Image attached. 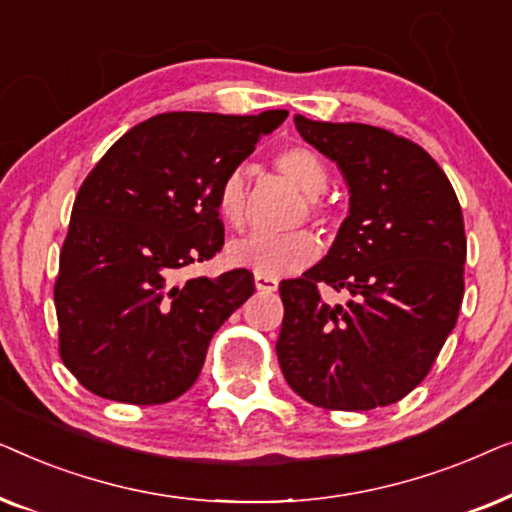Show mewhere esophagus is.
<instances>
[{
    "label": "esophagus",
    "mask_w": 512,
    "mask_h": 512,
    "mask_svg": "<svg viewBox=\"0 0 512 512\" xmlns=\"http://www.w3.org/2000/svg\"><path fill=\"white\" fill-rule=\"evenodd\" d=\"M254 282H256V289L261 293H275L277 286H279L277 279L268 277V275H256Z\"/></svg>",
    "instance_id": "esophagus-1"
}]
</instances>
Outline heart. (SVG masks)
Masks as SVG:
<instances>
[{
	"instance_id": "b5f03b06",
	"label": "heart",
	"mask_w": 512,
	"mask_h": 512,
	"mask_svg": "<svg viewBox=\"0 0 512 512\" xmlns=\"http://www.w3.org/2000/svg\"><path fill=\"white\" fill-rule=\"evenodd\" d=\"M275 167L284 177H289L300 191L307 193L305 209L312 219L324 223L328 209L321 202L319 193H324L328 184V170L317 153L305 146H291L275 156ZM216 214L230 228H242L247 221V177L242 167H233L223 174L214 193ZM319 240L310 230H293V233H251L240 240L230 242L228 261L242 268L254 270L256 275H291L303 270L305 265L317 261Z\"/></svg>"
}]
</instances>
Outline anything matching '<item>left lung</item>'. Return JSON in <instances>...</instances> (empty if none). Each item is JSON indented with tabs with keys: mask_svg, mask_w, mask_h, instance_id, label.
<instances>
[{
	"mask_svg": "<svg viewBox=\"0 0 512 512\" xmlns=\"http://www.w3.org/2000/svg\"><path fill=\"white\" fill-rule=\"evenodd\" d=\"M293 121L307 144L338 163L352 195L324 261L279 284V368L317 408L391 405L429 375L457 324L466 263L457 193L436 160L401 135ZM321 283L349 292L350 303L328 306Z\"/></svg>",
	"mask_w": 512,
	"mask_h": 512,
	"instance_id": "8db88e82",
	"label": "left lung"
}]
</instances>
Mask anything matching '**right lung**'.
Segmentation results:
<instances>
[{"label":"right lung","mask_w":512,"mask_h":512,"mask_svg":"<svg viewBox=\"0 0 512 512\" xmlns=\"http://www.w3.org/2000/svg\"><path fill=\"white\" fill-rule=\"evenodd\" d=\"M289 111H170L104 153L76 193L55 277L60 359L95 396L160 405L198 380L212 335L254 293L249 270L179 279L223 247L214 193Z\"/></svg>","instance_id":"obj_1"}]
</instances>
